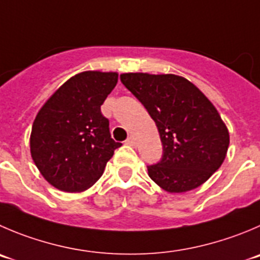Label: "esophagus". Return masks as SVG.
<instances>
[{"label": "esophagus", "mask_w": 260, "mask_h": 260, "mask_svg": "<svg viewBox=\"0 0 260 260\" xmlns=\"http://www.w3.org/2000/svg\"><path fill=\"white\" fill-rule=\"evenodd\" d=\"M126 144L132 145V147H137V140H135L134 137H128L126 139Z\"/></svg>", "instance_id": "34e87169"}]
</instances>
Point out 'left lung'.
Here are the masks:
<instances>
[{
	"mask_svg": "<svg viewBox=\"0 0 260 260\" xmlns=\"http://www.w3.org/2000/svg\"><path fill=\"white\" fill-rule=\"evenodd\" d=\"M121 83L155 122L162 158L148 166L150 179L169 192H185L207 181L226 158L230 135L218 111L192 83L174 74L127 73Z\"/></svg>",
	"mask_w": 260,
	"mask_h": 260,
	"instance_id": "1",
	"label": "left lung"
}]
</instances>
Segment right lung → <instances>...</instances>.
I'll list each match as a JSON object with an SVG mask.
<instances>
[{
    "label": "right lung",
    "instance_id": "right-lung-1",
    "mask_svg": "<svg viewBox=\"0 0 260 260\" xmlns=\"http://www.w3.org/2000/svg\"><path fill=\"white\" fill-rule=\"evenodd\" d=\"M117 79V73L76 74L54 91L36 116L31 158L56 189L80 192L93 186L115 149L122 145L111 138L108 118L101 112Z\"/></svg>",
    "mask_w": 260,
    "mask_h": 260
}]
</instances>
